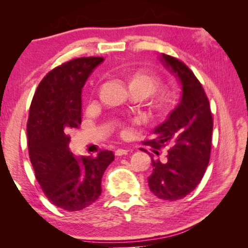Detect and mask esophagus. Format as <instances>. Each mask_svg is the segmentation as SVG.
I'll return each instance as SVG.
<instances>
[{"label": "esophagus", "mask_w": 248, "mask_h": 248, "mask_svg": "<svg viewBox=\"0 0 248 248\" xmlns=\"http://www.w3.org/2000/svg\"><path fill=\"white\" fill-rule=\"evenodd\" d=\"M128 153V150L125 149H117L115 151V154L117 155V156H121V155H125Z\"/></svg>", "instance_id": "esophagus-1"}]
</instances>
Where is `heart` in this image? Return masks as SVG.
<instances>
[{
    "label": "heart",
    "mask_w": 248,
    "mask_h": 248,
    "mask_svg": "<svg viewBox=\"0 0 248 248\" xmlns=\"http://www.w3.org/2000/svg\"><path fill=\"white\" fill-rule=\"evenodd\" d=\"M162 78L161 75L154 72L152 70L140 68L137 69L130 75L128 78V84L130 90L136 93H144L146 95L152 94L153 92L161 85ZM174 102V93L170 90H162L159 91L157 95L155 96L153 100V109L158 114L166 111L171 104ZM142 121L140 116H136L129 121H118L116 124L117 129L119 130L120 136L123 138H127L131 132V125L138 124Z\"/></svg>",
    "instance_id": "heart-1"
}]
</instances>
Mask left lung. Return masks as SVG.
<instances>
[{
  "instance_id": "8db88e82",
  "label": "left lung",
  "mask_w": 248,
  "mask_h": 248,
  "mask_svg": "<svg viewBox=\"0 0 248 248\" xmlns=\"http://www.w3.org/2000/svg\"><path fill=\"white\" fill-rule=\"evenodd\" d=\"M159 61L182 83L183 94L165 123L155 128L153 139L144 142L157 155L158 151L170 148L165 161L152 158L153 171L148 183L157 198L174 201L190 194L207 170L213 119L207 94L194 72L169 54L162 53Z\"/></svg>"
}]
</instances>
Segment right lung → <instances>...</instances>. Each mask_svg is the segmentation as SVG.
Wrapping results in <instances>:
<instances>
[{
    "mask_svg": "<svg viewBox=\"0 0 248 248\" xmlns=\"http://www.w3.org/2000/svg\"><path fill=\"white\" fill-rule=\"evenodd\" d=\"M102 57L77 58L50 71L33 95L27 121L29 158L48 200L79 211L102 194V177L114 161L111 151L78 156L69 150L71 129L82 123V89Z\"/></svg>",
    "mask_w": 248,
    "mask_h": 248,
    "instance_id": "add662e5",
    "label": "right lung"
}]
</instances>
